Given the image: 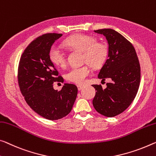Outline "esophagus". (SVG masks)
<instances>
[{"label":"esophagus","mask_w":156,"mask_h":156,"mask_svg":"<svg viewBox=\"0 0 156 156\" xmlns=\"http://www.w3.org/2000/svg\"><path fill=\"white\" fill-rule=\"evenodd\" d=\"M77 88H78V90H80L81 89H82V88L83 87V85H81V84H77Z\"/></svg>","instance_id":"obj_1"}]
</instances>
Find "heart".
I'll use <instances>...</instances> for the list:
<instances>
[{"mask_svg":"<svg viewBox=\"0 0 156 156\" xmlns=\"http://www.w3.org/2000/svg\"><path fill=\"white\" fill-rule=\"evenodd\" d=\"M67 47L80 50L83 52L82 61L87 63L93 68H99L106 61L109 54L107 45L103 42H98L96 38L86 34H76L67 38L64 41ZM49 58L57 66L63 68L67 64V57L61 47L53 45L49 49ZM88 65L75 66L66 74L67 80L76 83H83L90 73Z\"/></svg>","mask_w":156,"mask_h":156,"instance_id":"obj_1","label":"heart"}]
</instances>
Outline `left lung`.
Returning <instances> with one entry per match:
<instances>
[{"instance_id": "1", "label": "left lung", "mask_w": 156, "mask_h": 156, "mask_svg": "<svg viewBox=\"0 0 156 156\" xmlns=\"http://www.w3.org/2000/svg\"><path fill=\"white\" fill-rule=\"evenodd\" d=\"M105 35L109 44L108 58L98 74V78L112 82L102 89L101 84H93L95 95L93 105L95 110L107 117L123 112L133 102L140 87V64L132 43L116 30L104 28L94 30Z\"/></svg>"}]
</instances>
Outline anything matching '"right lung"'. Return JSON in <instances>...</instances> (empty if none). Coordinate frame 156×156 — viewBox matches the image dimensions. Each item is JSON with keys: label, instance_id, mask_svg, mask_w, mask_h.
Instances as JSON below:
<instances>
[{"label": "right lung", "instance_id": "1", "mask_svg": "<svg viewBox=\"0 0 156 156\" xmlns=\"http://www.w3.org/2000/svg\"><path fill=\"white\" fill-rule=\"evenodd\" d=\"M61 33H47L35 38L21 55L18 67V83L27 104L40 116L58 120L73 109L77 87L64 83L61 90L54 89V82H63V78L49 58L50 48Z\"/></svg>", "mask_w": 156, "mask_h": 156}]
</instances>
